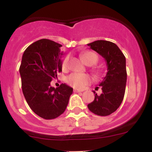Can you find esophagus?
I'll return each mask as SVG.
<instances>
[{
  "label": "esophagus",
  "mask_w": 152,
  "mask_h": 152,
  "mask_svg": "<svg viewBox=\"0 0 152 152\" xmlns=\"http://www.w3.org/2000/svg\"><path fill=\"white\" fill-rule=\"evenodd\" d=\"M73 92H74V93H80V92H82V90H78V89H74V90H73Z\"/></svg>",
  "instance_id": "obj_1"
}]
</instances>
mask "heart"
<instances>
[{
  "mask_svg": "<svg viewBox=\"0 0 152 152\" xmlns=\"http://www.w3.org/2000/svg\"><path fill=\"white\" fill-rule=\"evenodd\" d=\"M82 59L86 64L92 63L93 65L96 63L98 60V57L94 53L90 51L85 52L82 54ZM69 56L65 58L62 62V67L66 69L68 65ZM67 82L72 87L78 89H82L90 83V77L87 74L84 73H71L68 77L67 78Z\"/></svg>",
  "mask_w": 152,
  "mask_h": 152,
  "instance_id": "1",
  "label": "heart"
}]
</instances>
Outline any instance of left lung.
I'll list each match as a JSON object with an SVG mask.
<instances>
[{
  "instance_id": "8db88e82",
  "label": "left lung",
  "mask_w": 152,
  "mask_h": 152,
  "mask_svg": "<svg viewBox=\"0 0 152 152\" xmlns=\"http://www.w3.org/2000/svg\"><path fill=\"white\" fill-rule=\"evenodd\" d=\"M87 45L105 59L107 67V74L99 84L102 93L98 96L93 91L94 101L87 107L98 115H109L123 102L127 77L126 58L118 45L110 41L97 40Z\"/></svg>"
}]
</instances>
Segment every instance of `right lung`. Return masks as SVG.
<instances>
[{"instance_id":"right-lung-1","label":"right lung","mask_w":152,"mask_h":152,"mask_svg":"<svg viewBox=\"0 0 152 152\" xmlns=\"http://www.w3.org/2000/svg\"><path fill=\"white\" fill-rule=\"evenodd\" d=\"M62 45L42 39L26 49L22 56L20 74L22 90L32 111L44 119H53L65 112L73 88L61 84L56 88L50 82L62 71Z\"/></svg>"}]
</instances>
